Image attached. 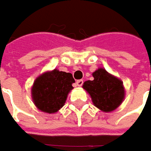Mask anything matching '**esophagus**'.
<instances>
[{"mask_svg":"<svg viewBox=\"0 0 151 151\" xmlns=\"http://www.w3.org/2000/svg\"><path fill=\"white\" fill-rule=\"evenodd\" d=\"M83 80H78V81H76V85L78 86H81L82 85H83Z\"/></svg>","mask_w":151,"mask_h":151,"instance_id":"34e87169","label":"esophagus"}]
</instances>
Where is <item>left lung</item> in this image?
<instances>
[{
    "label": "left lung",
    "instance_id": "obj_1",
    "mask_svg": "<svg viewBox=\"0 0 151 151\" xmlns=\"http://www.w3.org/2000/svg\"><path fill=\"white\" fill-rule=\"evenodd\" d=\"M92 76L94 80L86 81L83 85V88L91 95L92 102L103 112L115 110L124 97L123 82L104 69H98Z\"/></svg>",
    "mask_w": 151,
    "mask_h": 151
}]
</instances>
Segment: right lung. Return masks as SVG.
<instances>
[{"label":"right lung","mask_w":151,"mask_h":151,"mask_svg":"<svg viewBox=\"0 0 151 151\" xmlns=\"http://www.w3.org/2000/svg\"><path fill=\"white\" fill-rule=\"evenodd\" d=\"M75 82L72 74L54 70L36 79L32 89L36 107L44 113H56L64 106Z\"/></svg>","instance_id":"1"}]
</instances>
